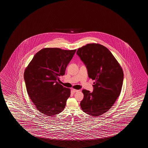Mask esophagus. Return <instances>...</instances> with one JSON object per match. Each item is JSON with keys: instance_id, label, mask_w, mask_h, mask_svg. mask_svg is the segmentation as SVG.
<instances>
[{"instance_id": "esophagus-1", "label": "esophagus", "mask_w": 148, "mask_h": 148, "mask_svg": "<svg viewBox=\"0 0 148 148\" xmlns=\"http://www.w3.org/2000/svg\"><path fill=\"white\" fill-rule=\"evenodd\" d=\"M72 91H73V92H74V93H75V92H77L79 91V90H78L74 89H72Z\"/></svg>"}]
</instances>
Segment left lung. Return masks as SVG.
I'll return each instance as SVG.
<instances>
[{
    "instance_id": "1",
    "label": "left lung",
    "mask_w": 148,
    "mask_h": 148,
    "mask_svg": "<svg viewBox=\"0 0 148 148\" xmlns=\"http://www.w3.org/2000/svg\"><path fill=\"white\" fill-rule=\"evenodd\" d=\"M76 53L86 66L89 77L95 80L93 92L82 90L80 107L85 113L99 116L110 109L120 95L123 70L109 49L99 44H88Z\"/></svg>"
}]
</instances>
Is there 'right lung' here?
<instances>
[{"label":"right lung","instance_id":"add662e5","mask_svg":"<svg viewBox=\"0 0 148 148\" xmlns=\"http://www.w3.org/2000/svg\"><path fill=\"white\" fill-rule=\"evenodd\" d=\"M76 51L42 49L25 70L28 95L39 112L46 116L59 114L66 106L71 90L60 84L59 76L64 75Z\"/></svg>","mask_w":148,"mask_h":148}]
</instances>
